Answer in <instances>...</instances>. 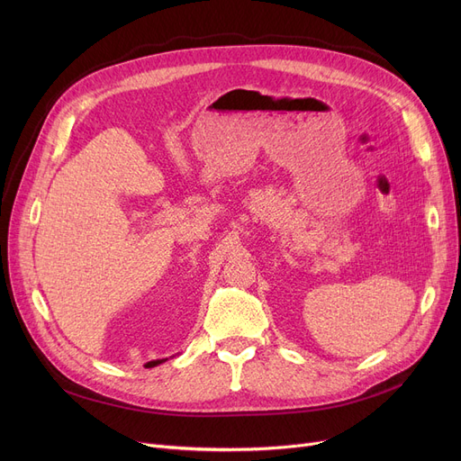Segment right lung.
Returning <instances> with one entry per match:
<instances>
[{"mask_svg": "<svg viewBox=\"0 0 461 461\" xmlns=\"http://www.w3.org/2000/svg\"><path fill=\"white\" fill-rule=\"evenodd\" d=\"M167 358H157V360H149L148 365H145V368H155V366H158V365H162V362H166Z\"/></svg>", "mask_w": 461, "mask_h": 461, "instance_id": "1", "label": "right lung"}]
</instances>
